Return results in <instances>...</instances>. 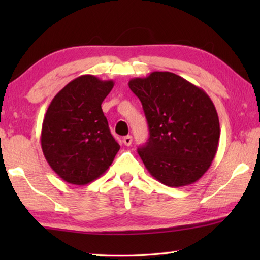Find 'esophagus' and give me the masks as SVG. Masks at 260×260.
Instances as JSON below:
<instances>
[{
	"mask_svg": "<svg viewBox=\"0 0 260 260\" xmlns=\"http://www.w3.org/2000/svg\"><path fill=\"white\" fill-rule=\"evenodd\" d=\"M132 141H133V138H132V135H126L124 139H122V142H124L125 146H131L132 144Z\"/></svg>",
	"mask_w": 260,
	"mask_h": 260,
	"instance_id": "esophagus-1",
	"label": "esophagus"
}]
</instances>
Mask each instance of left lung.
<instances>
[{
	"label": "left lung",
	"mask_w": 260,
	"mask_h": 260,
	"mask_svg": "<svg viewBox=\"0 0 260 260\" xmlns=\"http://www.w3.org/2000/svg\"><path fill=\"white\" fill-rule=\"evenodd\" d=\"M128 86L148 121L150 136L138 150L148 172L173 188L200 180L214 159L220 138L212 100L202 88L166 71L133 78Z\"/></svg>",
	"instance_id": "8db88e82"
}]
</instances>
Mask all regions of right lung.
<instances>
[{"label":"right lung","mask_w":260,"mask_h":260,"mask_svg":"<svg viewBox=\"0 0 260 260\" xmlns=\"http://www.w3.org/2000/svg\"><path fill=\"white\" fill-rule=\"evenodd\" d=\"M113 85L112 80L83 74L60 89L48 107L41 148L48 164L64 181L90 183L107 172L119 151L101 107Z\"/></svg>","instance_id":"1"}]
</instances>
